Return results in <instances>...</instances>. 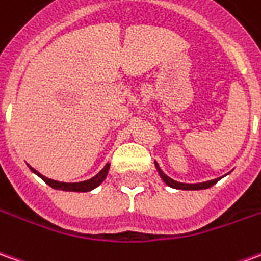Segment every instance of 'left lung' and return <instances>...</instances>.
<instances>
[{
	"mask_svg": "<svg viewBox=\"0 0 261 261\" xmlns=\"http://www.w3.org/2000/svg\"><path fill=\"white\" fill-rule=\"evenodd\" d=\"M155 168L158 171V175L161 176V179L168 187L171 188H175V189H182V191H199V189H207V188L213 187L216 182L222 179V178H216V179H211V181H206V182H199V184H184V182H178L172 179V178H169L168 175L165 174L161 168H160V165L155 162Z\"/></svg>",
	"mask_w": 261,
	"mask_h": 261,
	"instance_id": "8db88e82",
	"label": "left lung"
}]
</instances>
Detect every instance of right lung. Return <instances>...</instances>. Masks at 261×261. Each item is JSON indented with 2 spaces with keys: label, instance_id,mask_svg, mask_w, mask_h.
I'll list each match as a JSON object with an SVG mask.
<instances>
[{
  "label": "right lung",
  "instance_id": "obj_1",
  "mask_svg": "<svg viewBox=\"0 0 261 261\" xmlns=\"http://www.w3.org/2000/svg\"><path fill=\"white\" fill-rule=\"evenodd\" d=\"M29 167V165H28ZM29 169L36 174L41 179L48 184L49 187H52L54 189H59V191H66V192H89V191H93L94 188H97L105 181L106 176L109 174V169H110V164L107 162L105 165V168L100 171L99 174H96L90 179H86V181L82 182H61V181H55V179H50L48 176L42 175L41 172H38L36 169H34L32 167H29Z\"/></svg>",
  "mask_w": 261,
  "mask_h": 261
}]
</instances>
